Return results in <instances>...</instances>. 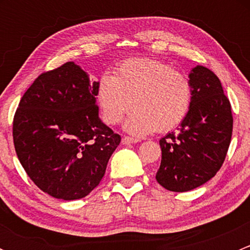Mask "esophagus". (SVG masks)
I'll use <instances>...</instances> for the list:
<instances>
[{"mask_svg": "<svg viewBox=\"0 0 250 250\" xmlns=\"http://www.w3.org/2000/svg\"><path fill=\"white\" fill-rule=\"evenodd\" d=\"M138 139H134V138H130V137H123L122 138V144H125V145H129V144H135L138 143Z\"/></svg>", "mask_w": 250, "mask_h": 250, "instance_id": "obj_1", "label": "esophagus"}]
</instances>
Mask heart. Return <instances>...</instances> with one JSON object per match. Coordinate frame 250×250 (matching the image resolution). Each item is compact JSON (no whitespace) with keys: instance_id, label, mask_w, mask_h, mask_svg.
<instances>
[{"instance_id":"b5f03b06","label":"heart","mask_w":250,"mask_h":250,"mask_svg":"<svg viewBox=\"0 0 250 250\" xmlns=\"http://www.w3.org/2000/svg\"><path fill=\"white\" fill-rule=\"evenodd\" d=\"M190 78L170 65L148 58L123 60L98 83L97 99L106 125H116L134 111L125 128L133 135L169 132L188 115L192 105Z\"/></svg>"}]
</instances>
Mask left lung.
<instances>
[{
  "label": "left lung",
  "mask_w": 250,
  "mask_h": 250,
  "mask_svg": "<svg viewBox=\"0 0 250 250\" xmlns=\"http://www.w3.org/2000/svg\"><path fill=\"white\" fill-rule=\"evenodd\" d=\"M192 105L179 132L160 140L161 166L156 180L166 190L185 192L210 180L223 166L231 143L233 117L220 80L204 66L188 75Z\"/></svg>",
  "instance_id": "1"
}]
</instances>
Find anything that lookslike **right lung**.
I'll return each instance as SVG.
<instances>
[{"label":"right lung","mask_w":250,"mask_h":250,"mask_svg":"<svg viewBox=\"0 0 250 250\" xmlns=\"http://www.w3.org/2000/svg\"><path fill=\"white\" fill-rule=\"evenodd\" d=\"M98 83L67 62L40 75L13 118L18 158L43 192L72 201L100 184L121 137L100 121Z\"/></svg>","instance_id":"obj_1"}]
</instances>
